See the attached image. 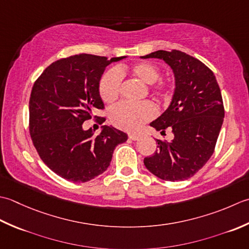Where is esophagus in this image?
Masks as SVG:
<instances>
[{
	"mask_svg": "<svg viewBox=\"0 0 249 249\" xmlns=\"http://www.w3.org/2000/svg\"><path fill=\"white\" fill-rule=\"evenodd\" d=\"M141 138L140 134H136V133H129V139L132 141H136Z\"/></svg>",
	"mask_w": 249,
	"mask_h": 249,
	"instance_id": "1",
	"label": "esophagus"
}]
</instances>
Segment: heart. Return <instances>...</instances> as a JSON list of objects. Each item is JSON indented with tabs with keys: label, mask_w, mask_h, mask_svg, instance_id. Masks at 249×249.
Returning a JSON list of instances; mask_svg holds the SVG:
<instances>
[{
	"label": "heart",
	"mask_w": 249,
	"mask_h": 249,
	"mask_svg": "<svg viewBox=\"0 0 249 249\" xmlns=\"http://www.w3.org/2000/svg\"><path fill=\"white\" fill-rule=\"evenodd\" d=\"M125 72L126 71L124 68L113 69L105 72L101 77L99 92L104 102L111 103L117 100L120 92L121 75ZM129 72L141 82L148 85L156 83L160 77L159 69L150 62L136 63L129 70ZM166 89V85L162 82L156 86L157 92L164 93ZM156 111V106L151 102H121L110 109L109 118L111 123L118 128L133 131L138 130L144 123L153 118Z\"/></svg>",
	"instance_id": "heart-1"
}]
</instances>
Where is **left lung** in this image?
Instances as JSON below:
<instances>
[{"label": "left lung", "instance_id": "1", "mask_svg": "<svg viewBox=\"0 0 249 249\" xmlns=\"http://www.w3.org/2000/svg\"><path fill=\"white\" fill-rule=\"evenodd\" d=\"M141 58L163 60L175 77L171 104L150 123L161 133L172 129L174 138L171 142L157 140L158 149L146 157L144 164L161 179H188L214 153L225 117L220 88L204 63L179 50H157Z\"/></svg>", "mask_w": 249, "mask_h": 249}]
</instances>
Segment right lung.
Returning <instances> with one entry per match:
<instances>
[{
    "label": "right lung",
    "mask_w": 249,
    "mask_h": 249,
    "mask_svg": "<svg viewBox=\"0 0 249 249\" xmlns=\"http://www.w3.org/2000/svg\"><path fill=\"white\" fill-rule=\"evenodd\" d=\"M124 58L71 55L50 64L34 83L29 102L30 134L40 159L62 178L86 182L102 174L115 147L128 140L114 126L103 125L98 135L83 128L95 109L104 108L99 83L105 68Z\"/></svg>",
    "instance_id": "right-lung-1"
}]
</instances>
